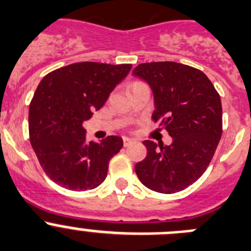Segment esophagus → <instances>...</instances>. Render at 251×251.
<instances>
[{"label":"esophagus","mask_w":251,"mask_h":251,"mask_svg":"<svg viewBox=\"0 0 251 251\" xmlns=\"http://www.w3.org/2000/svg\"><path fill=\"white\" fill-rule=\"evenodd\" d=\"M131 144H133V140L128 139V137H124V146L127 147V146H130Z\"/></svg>","instance_id":"obj_1"}]
</instances>
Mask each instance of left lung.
Instances as JSON below:
<instances>
[{"label": "left lung", "mask_w": 251, "mask_h": 251, "mask_svg": "<svg viewBox=\"0 0 251 251\" xmlns=\"http://www.w3.org/2000/svg\"><path fill=\"white\" fill-rule=\"evenodd\" d=\"M132 73L150 84L152 119L172 137L170 146L144 141L147 156L135 166L137 177L158 193L183 191L204 173L219 144L221 97L204 73L181 63H142Z\"/></svg>", "instance_id": "8db88e82"}]
</instances>
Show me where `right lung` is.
Here are the masks:
<instances>
[{"label": "right lung", "instance_id": "right-lung-1", "mask_svg": "<svg viewBox=\"0 0 251 251\" xmlns=\"http://www.w3.org/2000/svg\"><path fill=\"white\" fill-rule=\"evenodd\" d=\"M131 64L80 62L48 73L29 105V141L53 182L70 191H88L104 182L123 139L86 142L83 124L101 109Z\"/></svg>", "mask_w": 251, "mask_h": 251}]
</instances>
